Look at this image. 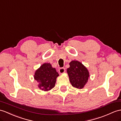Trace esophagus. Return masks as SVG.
Returning <instances> with one entry per match:
<instances>
[{
	"label": "esophagus",
	"instance_id": "34e87169",
	"mask_svg": "<svg viewBox=\"0 0 121 121\" xmlns=\"http://www.w3.org/2000/svg\"><path fill=\"white\" fill-rule=\"evenodd\" d=\"M58 71L60 74H63L64 72H65V69L64 68H60L59 69Z\"/></svg>",
	"mask_w": 121,
	"mask_h": 121
}]
</instances>
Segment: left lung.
<instances>
[{"mask_svg": "<svg viewBox=\"0 0 121 121\" xmlns=\"http://www.w3.org/2000/svg\"><path fill=\"white\" fill-rule=\"evenodd\" d=\"M70 67L67 69L69 80L72 86L78 89H82L87 83L89 73L81 62L72 60L69 63Z\"/></svg>", "mask_w": 121, "mask_h": 121, "instance_id": "obj_1", "label": "left lung"}]
</instances>
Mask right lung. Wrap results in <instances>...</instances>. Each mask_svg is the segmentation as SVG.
I'll use <instances>...</instances> for the list:
<instances>
[{
  "label": "right lung",
  "mask_w": 121,
  "mask_h": 121,
  "mask_svg": "<svg viewBox=\"0 0 121 121\" xmlns=\"http://www.w3.org/2000/svg\"><path fill=\"white\" fill-rule=\"evenodd\" d=\"M58 76V72L50 64L44 63L36 70L34 78L39 83L38 87L40 89L48 91L54 87Z\"/></svg>",
  "instance_id": "obj_1"
}]
</instances>
